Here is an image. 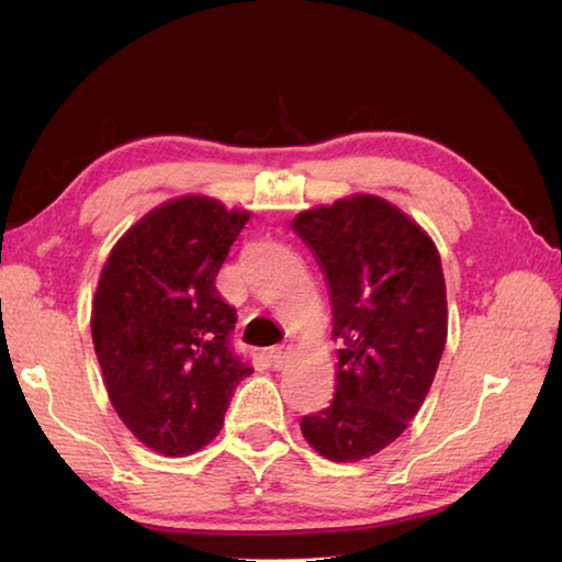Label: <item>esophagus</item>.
Returning <instances> with one entry per match:
<instances>
[{
    "label": "esophagus",
    "mask_w": 562,
    "mask_h": 562,
    "mask_svg": "<svg viewBox=\"0 0 562 562\" xmlns=\"http://www.w3.org/2000/svg\"><path fill=\"white\" fill-rule=\"evenodd\" d=\"M290 352H292L290 345H284V342H282V345H274V348H270V352H268L270 364H272L274 369H280L284 362H288Z\"/></svg>",
    "instance_id": "1"
}]
</instances>
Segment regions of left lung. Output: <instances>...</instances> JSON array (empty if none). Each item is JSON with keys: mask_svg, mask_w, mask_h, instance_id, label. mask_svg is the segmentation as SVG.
I'll return each mask as SVG.
<instances>
[{"mask_svg": "<svg viewBox=\"0 0 562 562\" xmlns=\"http://www.w3.org/2000/svg\"><path fill=\"white\" fill-rule=\"evenodd\" d=\"M292 229L324 272L340 340L336 396L302 417V435L330 461H362L403 435L435 381L449 324L439 250L369 193L304 210Z\"/></svg>", "mask_w": 562, "mask_h": 562, "instance_id": "left-lung-1", "label": "left lung"}]
</instances>
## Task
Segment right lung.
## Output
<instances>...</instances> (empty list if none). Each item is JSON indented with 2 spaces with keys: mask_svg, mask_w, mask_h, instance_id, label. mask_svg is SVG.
I'll return each instance as SVG.
<instances>
[{
  "mask_svg": "<svg viewBox=\"0 0 562 562\" xmlns=\"http://www.w3.org/2000/svg\"><path fill=\"white\" fill-rule=\"evenodd\" d=\"M250 220L217 198L149 210L111 248L91 302V338L117 417L147 449L188 457L220 435L238 381L236 312L214 278Z\"/></svg>",
  "mask_w": 562,
  "mask_h": 562,
  "instance_id": "add662e5",
  "label": "right lung"
}]
</instances>
